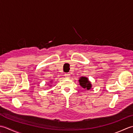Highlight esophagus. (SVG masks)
Instances as JSON below:
<instances>
[{"label": "esophagus", "mask_w": 133, "mask_h": 133, "mask_svg": "<svg viewBox=\"0 0 133 133\" xmlns=\"http://www.w3.org/2000/svg\"><path fill=\"white\" fill-rule=\"evenodd\" d=\"M64 76L66 77V78H69V76H70V74H69V73H66V74H64Z\"/></svg>", "instance_id": "obj_1"}]
</instances>
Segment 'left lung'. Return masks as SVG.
<instances>
[{
  "label": "left lung",
  "mask_w": 133,
  "mask_h": 133,
  "mask_svg": "<svg viewBox=\"0 0 133 133\" xmlns=\"http://www.w3.org/2000/svg\"><path fill=\"white\" fill-rule=\"evenodd\" d=\"M79 82L80 85L84 89H87V90L91 89V84L87 78L81 77L80 78V79L79 80Z\"/></svg>",
  "instance_id": "1"
}]
</instances>
